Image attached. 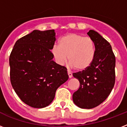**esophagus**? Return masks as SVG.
<instances>
[{
	"label": "esophagus",
	"mask_w": 127,
	"mask_h": 127,
	"mask_svg": "<svg viewBox=\"0 0 127 127\" xmlns=\"http://www.w3.org/2000/svg\"><path fill=\"white\" fill-rule=\"evenodd\" d=\"M68 77H69V78H71L72 76V74L70 72L68 71Z\"/></svg>",
	"instance_id": "esophagus-1"
}]
</instances>
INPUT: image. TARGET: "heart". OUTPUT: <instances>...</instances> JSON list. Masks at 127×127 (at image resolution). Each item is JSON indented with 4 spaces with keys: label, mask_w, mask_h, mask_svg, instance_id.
Wrapping results in <instances>:
<instances>
[{
    "label": "heart",
    "mask_w": 127,
    "mask_h": 127,
    "mask_svg": "<svg viewBox=\"0 0 127 127\" xmlns=\"http://www.w3.org/2000/svg\"><path fill=\"white\" fill-rule=\"evenodd\" d=\"M51 53L57 63L60 65L65 63L68 56L71 67L76 68L78 71H84L94 61L96 48L94 41L91 37L70 33L59 39V46L54 45Z\"/></svg>",
    "instance_id": "1"
}]
</instances>
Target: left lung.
<instances>
[{
	"mask_svg": "<svg viewBox=\"0 0 127 127\" xmlns=\"http://www.w3.org/2000/svg\"><path fill=\"white\" fill-rule=\"evenodd\" d=\"M94 41L96 53L92 65L86 70L73 73L80 88L73 94L74 103L82 109L98 106L110 94L115 82V57L110 43L94 30L88 32Z\"/></svg>",
	"mask_w": 127,
	"mask_h": 127,
	"instance_id": "1",
	"label": "left lung"
}]
</instances>
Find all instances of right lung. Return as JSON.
Instances as JSON below:
<instances>
[{"label": "right lung", "mask_w": 127, "mask_h": 127, "mask_svg": "<svg viewBox=\"0 0 127 127\" xmlns=\"http://www.w3.org/2000/svg\"><path fill=\"white\" fill-rule=\"evenodd\" d=\"M54 30H33L17 41L9 58L11 84L29 106L43 108L55 98L56 90L68 79L67 69L53 61Z\"/></svg>", "instance_id": "add662e5"}]
</instances>
